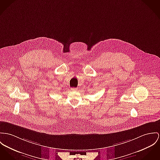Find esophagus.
I'll return each instance as SVG.
<instances>
[{
    "instance_id": "obj_1",
    "label": "esophagus",
    "mask_w": 160,
    "mask_h": 160,
    "mask_svg": "<svg viewBox=\"0 0 160 160\" xmlns=\"http://www.w3.org/2000/svg\"><path fill=\"white\" fill-rule=\"evenodd\" d=\"M77 88H71V91H77Z\"/></svg>"
}]
</instances>
